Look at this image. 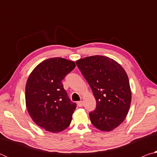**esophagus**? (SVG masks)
I'll list each match as a JSON object with an SVG mask.
<instances>
[{
    "label": "esophagus",
    "instance_id": "esophagus-1",
    "mask_svg": "<svg viewBox=\"0 0 157 157\" xmlns=\"http://www.w3.org/2000/svg\"><path fill=\"white\" fill-rule=\"evenodd\" d=\"M77 104H78V107H82V106H83V102H82V101H79V102H77Z\"/></svg>",
    "mask_w": 157,
    "mask_h": 157
}]
</instances>
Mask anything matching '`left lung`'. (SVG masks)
<instances>
[{"instance_id": "left-lung-1", "label": "left lung", "mask_w": 157, "mask_h": 157, "mask_svg": "<svg viewBox=\"0 0 157 157\" xmlns=\"http://www.w3.org/2000/svg\"><path fill=\"white\" fill-rule=\"evenodd\" d=\"M76 63L96 100V109L89 113L91 123L101 131H112L125 119L131 104L125 71L116 61L102 55L84 57Z\"/></svg>"}]
</instances>
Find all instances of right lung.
<instances>
[{
    "instance_id": "1",
    "label": "right lung",
    "mask_w": 157,
    "mask_h": 157,
    "mask_svg": "<svg viewBox=\"0 0 157 157\" xmlns=\"http://www.w3.org/2000/svg\"><path fill=\"white\" fill-rule=\"evenodd\" d=\"M75 63L53 57L39 63L29 75L25 85V104L37 125L57 133L70 125L77 105L69 99L62 81Z\"/></svg>"
}]
</instances>
